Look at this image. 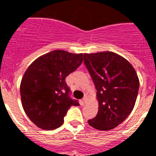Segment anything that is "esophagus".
<instances>
[{"label":"esophagus","mask_w":156,"mask_h":156,"mask_svg":"<svg viewBox=\"0 0 156 156\" xmlns=\"http://www.w3.org/2000/svg\"><path fill=\"white\" fill-rule=\"evenodd\" d=\"M83 103H86L87 101V96H84V98H83Z\"/></svg>","instance_id":"obj_1"}]
</instances>
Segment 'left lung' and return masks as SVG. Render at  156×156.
<instances>
[{
  "label": "left lung",
  "mask_w": 156,
  "mask_h": 156,
  "mask_svg": "<svg viewBox=\"0 0 156 156\" xmlns=\"http://www.w3.org/2000/svg\"><path fill=\"white\" fill-rule=\"evenodd\" d=\"M83 60L98 101L97 115L88 123L99 130L113 129L134 107L139 90L137 73L126 59L112 51L84 54Z\"/></svg>",
  "instance_id": "left-lung-1"
}]
</instances>
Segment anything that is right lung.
Listing matches in <instances>:
<instances>
[{
	"label": "right lung",
	"instance_id": "right-lung-1",
	"mask_svg": "<svg viewBox=\"0 0 156 156\" xmlns=\"http://www.w3.org/2000/svg\"><path fill=\"white\" fill-rule=\"evenodd\" d=\"M83 62V54L55 50L41 55L25 72L20 84L23 109L39 128L51 130L63 124L64 117L79 102L69 97L66 77Z\"/></svg>",
	"mask_w": 156,
	"mask_h": 156
}]
</instances>
